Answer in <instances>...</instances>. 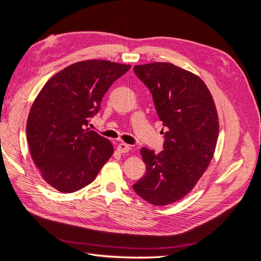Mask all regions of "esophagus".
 Returning <instances> with one entry per match:
<instances>
[{
	"label": "esophagus",
	"mask_w": 261,
	"mask_h": 261,
	"mask_svg": "<svg viewBox=\"0 0 261 261\" xmlns=\"http://www.w3.org/2000/svg\"><path fill=\"white\" fill-rule=\"evenodd\" d=\"M129 149H130V147H129L128 145L124 144V143H121V144H118V145H117V150H118V151H120L121 153H126V152H128V151H129Z\"/></svg>",
	"instance_id": "1"
}]
</instances>
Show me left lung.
<instances>
[{
  "instance_id": "8db88e82",
  "label": "left lung",
  "mask_w": 261,
  "mask_h": 261,
  "mask_svg": "<svg viewBox=\"0 0 261 261\" xmlns=\"http://www.w3.org/2000/svg\"><path fill=\"white\" fill-rule=\"evenodd\" d=\"M134 72L151 92L165 132L160 153L141 148L147 170L133 188L149 203L165 206L186 196L207 170L219 135L218 112L206 84L188 70L155 62Z\"/></svg>"
}]
</instances>
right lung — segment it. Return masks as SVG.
Returning <instances> with one entry per match:
<instances>
[{
	"mask_svg": "<svg viewBox=\"0 0 261 261\" xmlns=\"http://www.w3.org/2000/svg\"><path fill=\"white\" fill-rule=\"evenodd\" d=\"M130 65L105 60L74 63L48 81L27 120V141L41 176L61 193L89 185L113 154L109 139L87 128L105 93Z\"/></svg>",
	"mask_w": 261,
	"mask_h": 261,
	"instance_id": "right-lung-1",
	"label": "right lung"
}]
</instances>
